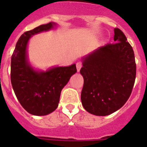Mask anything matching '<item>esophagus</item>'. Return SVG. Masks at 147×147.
Returning <instances> with one entry per match:
<instances>
[{
	"mask_svg": "<svg viewBox=\"0 0 147 147\" xmlns=\"http://www.w3.org/2000/svg\"><path fill=\"white\" fill-rule=\"evenodd\" d=\"M82 63L81 62H77V63H76V68H77V71H80L81 68H82Z\"/></svg>",
	"mask_w": 147,
	"mask_h": 147,
	"instance_id": "obj_1",
	"label": "esophagus"
}]
</instances>
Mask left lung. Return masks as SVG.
<instances>
[{
    "mask_svg": "<svg viewBox=\"0 0 147 147\" xmlns=\"http://www.w3.org/2000/svg\"><path fill=\"white\" fill-rule=\"evenodd\" d=\"M114 40L85 57L80 70L83 107L97 116L109 115L123 107L134 85L137 67L132 47L118 28L114 29Z\"/></svg>",
    "mask_w": 147,
    "mask_h": 147,
    "instance_id": "8db88e82",
    "label": "left lung"
}]
</instances>
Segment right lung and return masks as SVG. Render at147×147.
<instances>
[{"instance_id": "right-lung-1", "label": "right lung", "mask_w": 147, "mask_h": 147, "mask_svg": "<svg viewBox=\"0 0 147 147\" xmlns=\"http://www.w3.org/2000/svg\"><path fill=\"white\" fill-rule=\"evenodd\" d=\"M54 24H42L22 34L11 56L13 89L22 107L30 114L37 116L49 114L57 108L61 91L77 71L73 64L38 72L27 62L26 49L29 39L36 33L49 30Z\"/></svg>"}]
</instances>
